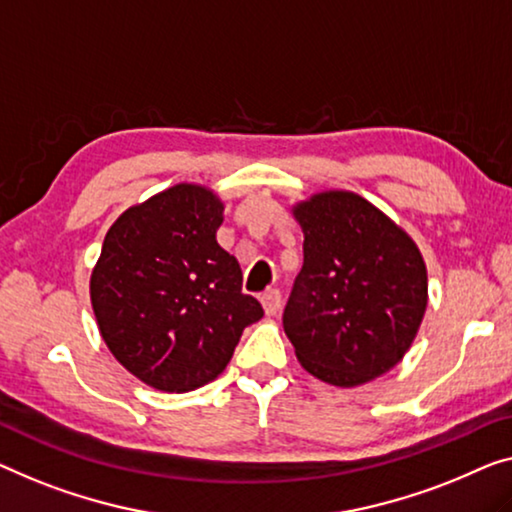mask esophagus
<instances>
[{"label": "esophagus", "instance_id": "obj_1", "mask_svg": "<svg viewBox=\"0 0 512 512\" xmlns=\"http://www.w3.org/2000/svg\"><path fill=\"white\" fill-rule=\"evenodd\" d=\"M280 303H282V296H280L278 289H269V292L262 294V305H264V312H266V315H269V317L278 315V310H280Z\"/></svg>", "mask_w": 512, "mask_h": 512}]
</instances>
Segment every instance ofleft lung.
Returning a JSON list of instances; mask_svg holds the SVG:
<instances>
[{
  "mask_svg": "<svg viewBox=\"0 0 512 512\" xmlns=\"http://www.w3.org/2000/svg\"><path fill=\"white\" fill-rule=\"evenodd\" d=\"M303 269L282 315L305 372L354 388L386 375L414 345L427 308L416 241L352 190L292 204Z\"/></svg>",
  "mask_w": 512,
  "mask_h": 512,
  "instance_id": "1",
  "label": "left lung"
}]
</instances>
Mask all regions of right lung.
Segmentation results:
<instances>
[{"label":"right lung","instance_id":"obj_1","mask_svg":"<svg viewBox=\"0 0 512 512\" xmlns=\"http://www.w3.org/2000/svg\"><path fill=\"white\" fill-rule=\"evenodd\" d=\"M225 204L204 183H174L128 207L105 234L89 296L98 333L124 368L163 393H188L227 368L264 317L241 266L216 241Z\"/></svg>","mask_w":512,"mask_h":512}]
</instances>
